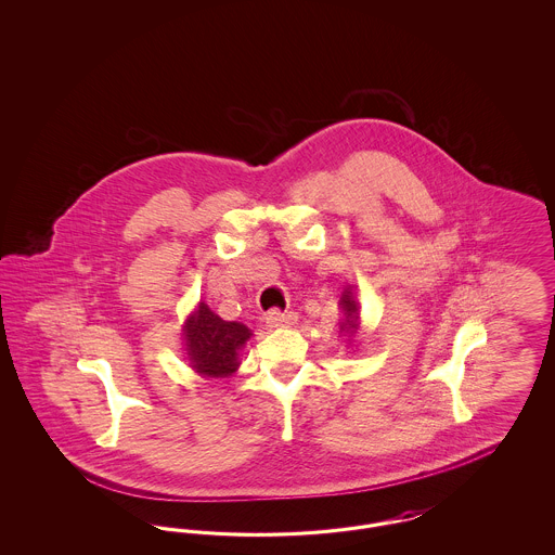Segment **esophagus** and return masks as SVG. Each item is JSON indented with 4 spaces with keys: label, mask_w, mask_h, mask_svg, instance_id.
I'll return each mask as SVG.
<instances>
[{
    "label": "esophagus",
    "mask_w": 555,
    "mask_h": 555,
    "mask_svg": "<svg viewBox=\"0 0 555 555\" xmlns=\"http://www.w3.org/2000/svg\"><path fill=\"white\" fill-rule=\"evenodd\" d=\"M295 312H281L279 308H272L268 314H266V324L272 328V326H285L291 324L295 320Z\"/></svg>",
    "instance_id": "1"
}]
</instances>
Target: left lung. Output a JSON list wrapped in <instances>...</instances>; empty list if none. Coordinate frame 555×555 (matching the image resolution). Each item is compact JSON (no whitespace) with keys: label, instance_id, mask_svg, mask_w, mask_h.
Segmentation results:
<instances>
[{"label":"left lung","instance_id":"left-lung-1","mask_svg":"<svg viewBox=\"0 0 555 555\" xmlns=\"http://www.w3.org/2000/svg\"><path fill=\"white\" fill-rule=\"evenodd\" d=\"M341 308H344L345 312V322L341 328L347 331V333H353L358 328V304H356V299H353V295H351L349 289L344 291Z\"/></svg>","mask_w":555,"mask_h":555}]
</instances>
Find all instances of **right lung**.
<instances>
[{
    "label": "right lung",
    "mask_w": 555,
    "mask_h": 555,
    "mask_svg": "<svg viewBox=\"0 0 555 555\" xmlns=\"http://www.w3.org/2000/svg\"><path fill=\"white\" fill-rule=\"evenodd\" d=\"M249 328L216 317L206 304L185 322L186 356L204 376L224 378L238 366V349L249 339Z\"/></svg>",
    "instance_id": "add662e5"
}]
</instances>
